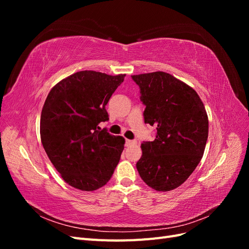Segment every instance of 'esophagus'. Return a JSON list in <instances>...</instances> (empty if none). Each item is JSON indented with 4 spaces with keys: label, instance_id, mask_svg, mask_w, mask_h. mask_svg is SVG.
Listing matches in <instances>:
<instances>
[{
    "label": "esophagus",
    "instance_id": "obj_1",
    "mask_svg": "<svg viewBox=\"0 0 249 249\" xmlns=\"http://www.w3.org/2000/svg\"><path fill=\"white\" fill-rule=\"evenodd\" d=\"M137 141L136 140H130V139H125V145L126 146H130L133 144H136Z\"/></svg>",
    "mask_w": 249,
    "mask_h": 249
}]
</instances>
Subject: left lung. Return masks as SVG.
I'll return each instance as SVG.
<instances>
[{
	"label": "left lung",
	"instance_id": "obj_1",
	"mask_svg": "<svg viewBox=\"0 0 249 249\" xmlns=\"http://www.w3.org/2000/svg\"><path fill=\"white\" fill-rule=\"evenodd\" d=\"M145 105L144 123L157 129L141 144L136 164L141 178L157 191L182 185L200 162L209 133L205 106L195 90L164 71L134 74Z\"/></svg>",
	"mask_w": 249,
	"mask_h": 249
}]
</instances>
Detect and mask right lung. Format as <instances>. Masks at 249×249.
<instances>
[{"label": "right lung", "instance_id": "add662e5", "mask_svg": "<svg viewBox=\"0 0 249 249\" xmlns=\"http://www.w3.org/2000/svg\"><path fill=\"white\" fill-rule=\"evenodd\" d=\"M125 74L94 71L74 72L51 89L41 111L40 138L44 150L65 182L82 191L106 185L124 147V138L99 124L107 122L111 95Z\"/></svg>", "mask_w": 249, "mask_h": 249}]
</instances>
